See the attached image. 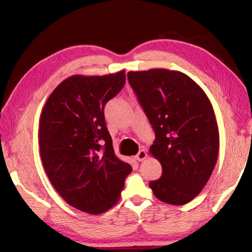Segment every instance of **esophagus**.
<instances>
[{"instance_id": "obj_1", "label": "esophagus", "mask_w": 252, "mask_h": 252, "mask_svg": "<svg viewBox=\"0 0 252 252\" xmlns=\"http://www.w3.org/2000/svg\"><path fill=\"white\" fill-rule=\"evenodd\" d=\"M147 158V154H146V151H145L144 149H141L139 152H138V155H136L135 157H134V158L136 159V161H139V162H142V161H144L145 158Z\"/></svg>"}]
</instances>
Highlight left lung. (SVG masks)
I'll return each mask as SVG.
<instances>
[{"mask_svg":"<svg viewBox=\"0 0 252 252\" xmlns=\"http://www.w3.org/2000/svg\"><path fill=\"white\" fill-rule=\"evenodd\" d=\"M128 82L156 133L150 154L162 165L149 186L159 201L184 205L207 184L218 159L220 136L204 90L181 71H129Z\"/></svg>","mask_w":252,"mask_h":252,"instance_id":"1","label":"left lung"}]
</instances>
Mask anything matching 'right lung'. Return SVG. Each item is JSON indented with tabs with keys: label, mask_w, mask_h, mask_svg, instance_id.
Instances as JSON below:
<instances>
[{
	"label": "right lung",
	"mask_w": 252,
	"mask_h": 252,
	"mask_svg": "<svg viewBox=\"0 0 252 252\" xmlns=\"http://www.w3.org/2000/svg\"><path fill=\"white\" fill-rule=\"evenodd\" d=\"M121 70L75 74L52 91L40 117L42 163L52 186L72 207L100 215L120 200L131 166L117 158L104 107L124 87Z\"/></svg>",
	"instance_id": "obj_1"
}]
</instances>
